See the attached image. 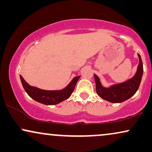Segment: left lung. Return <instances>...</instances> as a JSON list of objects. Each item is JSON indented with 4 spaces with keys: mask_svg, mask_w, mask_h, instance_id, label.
I'll return each mask as SVG.
<instances>
[{
    "mask_svg": "<svg viewBox=\"0 0 152 152\" xmlns=\"http://www.w3.org/2000/svg\"><path fill=\"white\" fill-rule=\"evenodd\" d=\"M137 55L140 61L137 72L133 77L124 83L113 85L109 88H104L102 85L98 76L94 74L96 92L99 97L110 102L121 103L127 100L135 95L139 88L143 74V64L141 57L139 54H137Z\"/></svg>",
    "mask_w": 152,
    "mask_h": 152,
    "instance_id": "8db88e82",
    "label": "left lung"
}]
</instances>
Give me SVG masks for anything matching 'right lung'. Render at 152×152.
<instances>
[{"label":"right lung","instance_id":"right-lung-1","mask_svg":"<svg viewBox=\"0 0 152 152\" xmlns=\"http://www.w3.org/2000/svg\"><path fill=\"white\" fill-rule=\"evenodd\" d=\"M23 88L30 97L46 105H54L62 102L68 99L74 91L76 83L79 79L80 76H76L64 89L60 90H45L40 88L31 86L25 81L22 76H20Z\"/></svg>","mask_w":152,"mask_h":152}]
</instances>
